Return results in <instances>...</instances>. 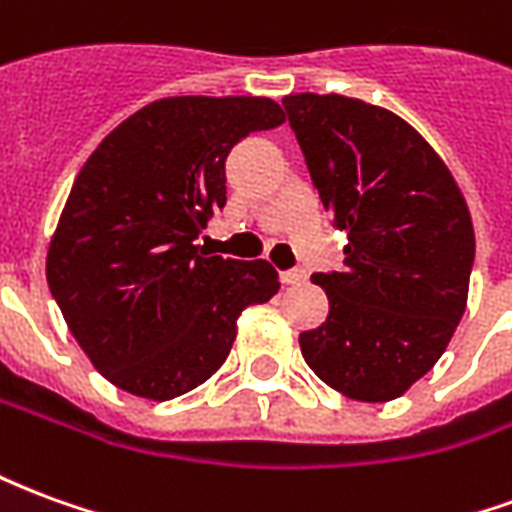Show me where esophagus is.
Returning a JSON list of instances; mask_svg holds the SVG:
<instances>
[{"mask_svg":"<svg viewBox=\"0 0 512 512\" xmlns=\"http://www.w3.org/2000/svg\"><path fill=\"white\" fill-rule=\"evenodd\" d=\"M282 279H285V285H301L307 279V271L304 268H290V271L282 274Z\"/></svg>","mask_w":512,"mask_h":512,"instance_id":"34e87169","label":"esophagus"}]
</instances>
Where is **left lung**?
Returning <instances> with one entry per match:
<instances>
[{"label":"left lung","instance_id":"obj_1","mask_svg":"<svg viewBox=\"0 0 512 512\" xmlns=\"http://www.w3.org/2000/svg\"><path fill=\"white\" fill-rule=\"evenodd\" d=\"M282 106L323 208L348 235L343 268L312 274L329 318L301 332V354L343 395L395 400L439 362L466 310V200L439 153L389 109L315 93Z\"/></svg>","mask_w":512,"mask_h":512}]
</instances>
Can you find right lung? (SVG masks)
<instances>
[{
    "label": "right lung",
    "mask_w": 512,
    "mask_h": 512,
    "mask_svg": "<svg viewBox=\"0 0 512 512\" xmlns=\"http://www.w3.org/2000/svg\"><path fill=\"white\" fill-rule=\"evenodd\" d=\"M282 120L271 98H164L87 158L46 279L106 381L150 400L189 392L224 365L238 315L277 293L271 263L205 257L194 241L227 202V153Z\"/></svg>",
    "instance_id": "obj_1"
}]
</instances>
